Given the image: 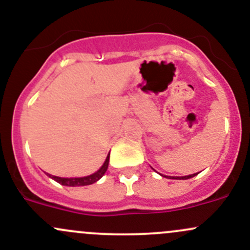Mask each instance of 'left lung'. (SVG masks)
<instances>
[{
	"instance_id": "obj_1",
	"label": "left lung",
	"mask_w": 250,
	"mask_h": 250,
	"mask_svg": "<svg viewBox=\"0 0 250 250\" xmlns=\"http://www.w3.org/2000/svg\"><path fill=\"white\" fill-rule=\"evenodd\" d=\"M155 170V169H153ZM160 174V173H158ZM198 173H195V174H190V175H185V176H169V178H168L167 175H163V174H160V175H162V176H165V178H168V179H176V180H186V179H190V178H193V176L195 175H197Z\"/></svg>"
}]
</instances>
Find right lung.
Segmentation results:
<instances>
[{
  "label": "right lung",
  "mask_w": 250,
  "mask_h": 250,
  "mask_svg": "<svg viewBox=\"0 0 250 250\" xmlns=\"http://www.w3.org/2000/svg\"><path fill=\"white\" fill-rule=\"evenodd\" d=\"M109 160H110V152L109 155L106 156V160L105 162L103 163L102 167L97 170L95 173L90 174V175H85V176H81V178H60V176H55V175H50V174L47 173V175L49 176L50 179L55 180L57 183H59L60 185L64 186H85V185H92V184L97 183L98 180L103 178L105 173H106L107 167H109Z\"/></svg>",
  "instance_id": "obj_1"
}]
</instances>
